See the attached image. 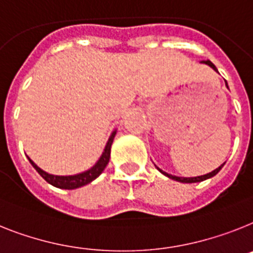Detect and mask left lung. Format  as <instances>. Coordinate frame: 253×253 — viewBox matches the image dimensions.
<instances>
[{"label": "left lung", "mask_w": 253, "mask_h": 253, "mask_svg": "<svg viewBox=\"0 0 253 253\" xmlns=\"http://www.w3.org/2000/svg\"><path fill=\"white\" fill-rule=\"evenodd\" d=\"M202 63H205V64L210 65V67H211L212 69H215V71L217 72V69H216V67H215V65L212 64V63H211V61H210V60H205V61H202ZM222 166H224V165H221V166L218 167V169H216L215 171H212V172L207 173V175H203V176H197V177H179V176H173V175H169V173L165 172V171H162V169H158V167H157V169H158L159 171H161V172L163 173V175H166L167 177H169V179H172V180H176V181H180V182H199V181H203V180H206V179H210V177H212V176H215L216 173H217L218 171H220V169H222Z\"/></svg>", "instance_id": "1"}]
</instances>
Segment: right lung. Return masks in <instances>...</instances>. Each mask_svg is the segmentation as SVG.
<instances>
[{"label":"right lung","mask_w":253,"mask_h":253,"mask_svg":"<svg viewBox=\"0 0 253 253\" xmlns=\"http://www.w3.org/2000/svg\"><path fill=\"white\" fill-rule=\"evenodd\" d=\"M114 135H116V131L110 135L107 145H105V149H104L103 154H101L100 159L96 162V165H95L92 169H88V171H86V172L78 173V175H74V176L50 175V173L42 171V169H40V167H38L37 165L32 161V159L29 158L28 159L32 166L36 169V171H37V172L40 173V175H41L42 177L48 182V184H51V185H54L56 186V188H60V189H77V188H81V186L90 184V182L92 181V180L96 179L97 176L103 172L104 169L107 167L110 158V146H112V143H113Z\"/></svg>","instance_id":"right-lung-1"}]
</instances>
